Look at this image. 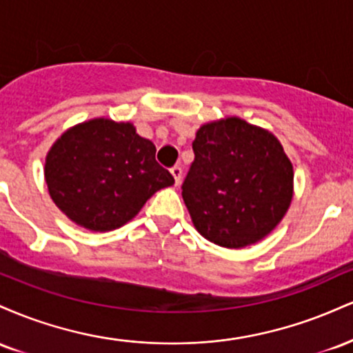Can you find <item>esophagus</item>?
Segmentation results:
<instances>
[{"instance_id": "esophagus-1", "label": "esophagus", "mask_w": 353, "mask_h": 353, "mask_svg": "<svg viewBox=\"0 0 353 353\" xmlns=\"http://www.w3.org/2000/svg\"><path fill=\"white\" fill-rule=\"evenodd\" d=\"M171 174L174 176V181H176V185L181 184V179H182V169L181 165H174L171 169Z\"/></svg>"}]
</instances>
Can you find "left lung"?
Returning a JSON list of instances; mask_svg holds the SVG:
<instances>
[{
	"label": "left lung",
	"instance_id": "obj_1",
	"mask_svg": "<svg viewBox=\"0 0 353 353\" xmlns=\"http://www.w3.org/2000/svg\"><path fill=\"white\" fill-rule=\"evenodd\" d=\"M192 149L182 199L197 232L228 249L269 236L294 197V168L281 141L232 116L202 124Z\"/></svg>",
	"mask_w": 353,
	"mask_h": 353
}]
</instances>
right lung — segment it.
<instances>
[{"label":"right lung","instance_id":"obj_1","mask_svg":"<svg viewBox=\"0 0 353 353\" xmlns=\"http://www.w3.org/2000/svg\"><path fill=\"white\" fill-rule=\"evenodd\" d=\"M44 181L56 208L92 232L123 228L154 192L174 184L156 145L129 121L108 117L64 131L46 154Z\"/></svg>","mask_w":353,"mask_h":353}]
</instances>
